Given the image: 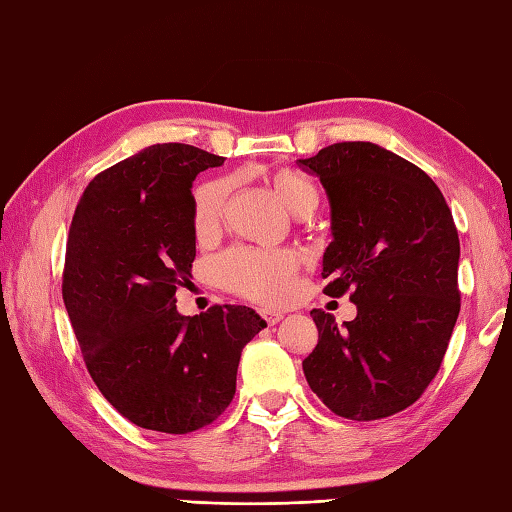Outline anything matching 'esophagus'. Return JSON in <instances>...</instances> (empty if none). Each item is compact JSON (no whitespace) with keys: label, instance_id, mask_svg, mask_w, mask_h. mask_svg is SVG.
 I'll use <instances>...</instances> for the list:
<instances>
[{"label":"esophagus","instance_id":"1","mask_svg":"<svg viewBox=\"0 0 512 512\" xmlns=\"http://www.w3.org/2000/svg\"><path fill=\"white\" fill-rule=\"evenodd\" d=\"M260 316H263L269 325H276V323L281 321V318H283V314H281V312H276V310H267V307H263V310H260Z\"/></svg>","mask_w":512,"mask_h":512}]
</instances>
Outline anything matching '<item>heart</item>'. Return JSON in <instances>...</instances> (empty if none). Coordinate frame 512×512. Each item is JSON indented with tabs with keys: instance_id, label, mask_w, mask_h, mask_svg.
<instances>
[{
	"instance_id": "heart-1",
	"label": "heart",
	"mask_w": 512,
	"mask_h": 512,
	"mask_svg": "<svg viewBox=\"0 0 512 512\" xmlns=\"http://www.w3.org/2000/svg\"><path fill=\"white\" fill-rule=\"evenodd\" d=\"M272 187L283 205L296 216L312 214L318 205L314 182L294 169H276ZM227 202V182L209 180L196 189L194 227L198 236L216 234L223 223ZM301 260L289 249L236 247L214 263V278L220 287L258 303H283L292 294L294 276Z\"/></svg>"
}]
</instances>
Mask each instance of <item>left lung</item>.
Masks as SVG:
<instances>
[{
	"instance_id": "1",
	"label": "left lung",
	"mask_w": 512,
	"mask_h": 512,
	"mask_svg": "<svg viewBox=\"0 0 512 512\" xmlns=\"http://www.w3.org/2000/svg\"><path fill=\"white\" fill-rule=\"evenodd\" d=\"M298 167L330 200L327 296L350 292L354 321L312 310L318 343L305 379L352 421L406 410L435 379L459 316V236L426 171L372 142H336Z\"/></svg>"
}]
</instances>
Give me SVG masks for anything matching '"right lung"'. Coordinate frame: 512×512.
I'll list each match as a JSON object with an SVG mask.
<instances>
[{"instance_id": "obj_1", "label": "right lung", "mask_w": 512, "mask_h": 512, "mask_svg": "<svg viewBox=\"0 0 512 512\" xmlns=\"http://www.w3.org/2000/svg\"><path fill=\"white\" fill-rule=\"evenodd\" d=\"M223 162L191 144H151L89 182L66 243L62 296L86 370L122 417L167 435L225 412L240 352L267 327L245 305L176 310L196 258L191 187Z\"/></svg>"}]
</instances>
